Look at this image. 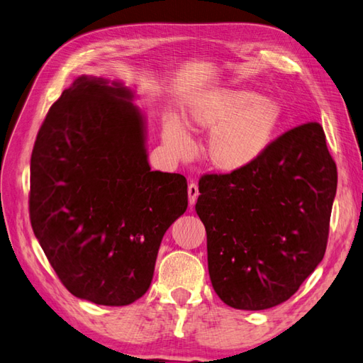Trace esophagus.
<instances>
[{"label": "esophagus", "instance_id": "34e87169", "mask_svg": "<svg viewBox=\"0 0 363 363\" xmlns=\"http://www.w3.org/2000/svg\"><path fill=\"white\" fill-rule=\"evenodd\" d=\"M199 186H196L195 183H189L188 186V195H189V204H195L196 199H199Z\"/></svg>", "mask_w": 363, "mask_h": 363}]
</instances>
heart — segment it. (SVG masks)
<instances>
[{
    "mask_svg": "<svg viewBox=\"0 0 363 363\" xmlns=\"http://www.w3.org/2000/svg\"><path fill=\"white\" fill-rule=\"evenodd\" d=\"M281 119L277 101L248 89H223L207 94L189 113V125L211 133L207 159L224 172L239 171L268 148ZM163 138L179 156H188L192 145L183 125L175 119L164 123Z\"/></svg>",
    "mask_w": 363,
    "mask_h": 363,
    "instance_id": "1",
    "label": "heart"
}]
</instances>
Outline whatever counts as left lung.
Masks as SVG:
<instances>
[{
    "label": "left lung",
    "mask_w": 363,
    "mask_h": 363,
    "mask_svg": "<svg viewBox=\"0 0 363 363\" xmlns=\"http://www.w3.org/2000/svg\"><path fill=\"white\" fill-rule=\"evenodd\" d=\"M195 211L212 286L227 306L263 311L298 291L324 257L337 169L318 123L274 139L248 167L204 174Z\"/></svg>",
    "instance_id": "1"
}]
</instances>
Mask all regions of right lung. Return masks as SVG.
Wrapping results in <instances>:
<instances>
[{
	"mask_svg": "<svg viewBox=\"0 0 363 363\" xmlns=\"http://www.w3.org/2000/svg\"><path fill=\"white\" fill-rule=\"evenodd\" d=\"M130 98L119 83L80 77L50 107L31 152L33 232L63 286L103 306L148 291L162 238L188 208L183 175L151 171Z\"/></svg>",
	"mask_w": 363,
	"mask_h": 363,
	"instance_id": "obj_1",
	"label": "right lung"
}]
</instances>
